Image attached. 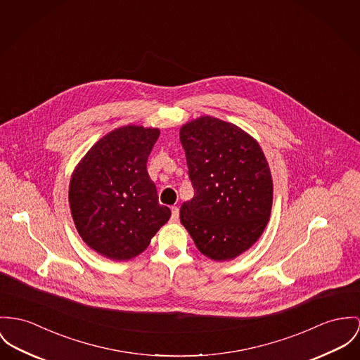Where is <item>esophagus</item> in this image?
Wrapping results in <instances>:
<instances>
[{
    "mask_svg": "<svg viewBox=\"0 0 360 360\" xmlns=\"http://www.w3.org/2000/svg\"><path fill=\"white\" fill-rule=\"evenodd\" d=\"M179 218V210L178 207H172L171 208V221H178Z\"/></svg>",
    "mask_w": 360,
    "mask_h": 360,
    "instance_id": "34e87169",
    "label": "esophagus"
}]
</instances>
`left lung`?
Returning a JSON list of instances; mask_svg holds the SVG:
<instances>
[{
	"label": "left lung",
	"instance_id": "8db88e82",
	"mask_svg": "<svg viewBox=\"0 0 360 360\" xmlns=\"http://www.w3.org/2000/svg\"><path fill=\"white\" fill-rule=\"evenodd\" d=\"M193 198L181 221L195 247L214 260L250 248L271 212L273 181L257 142L236 124L202 116L181 129Z\"/></svg>",
	"mask_w": 360,
	"mask_h": 360
}]
</instances>
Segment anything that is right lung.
<instances>
[{"label":"right lung","mask_w":360,"mask_h":360,"mask_svg":"<svg viewBox=\"0 0 360 360\" xmlns=\"http://www.w3.org/2000/svg\"><path fill=\"white\" fill-rule=\"evenodd\" d=\"M158 129L126 126L100 139L70 184V208L83 241L112 260H129L169 219L146 163Z\"/></svg>","instance_id":"obj_1"}]
</instances>
